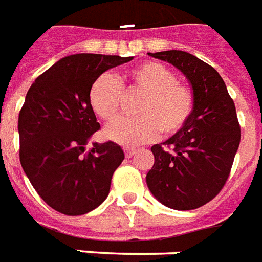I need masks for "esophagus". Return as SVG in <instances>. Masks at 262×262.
I'll list each match as a JSON object with an SVG mask.
<instances>
[{"label":"esophagus","mask_w":262,"mask_h":262,"mask_svg":"<svg viewBox=\"0 0 262 262\" xmlns=\"http://www.w3.org/2000/svg\"><path fill=\"white\" fill-rule=\"evenodd\" d=\"M133 154H135V150H133V148H125V156L127 157V158H130Z\"/></svg>","instance_id":"esophagus-1"}]
</instances>
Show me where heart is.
<instances>
[{"instance_id": "b5f03b06", "label": "heart", "mask_w": 262, "mask_h": 262, "mask_svg": "<svg viewBox=\"0 0 262 262\" xmlns=\"http://www.w3.org/2000/svg\"><path fill=\"white\" fill-rule=\"evenodd\" d=\"M141 94L135 106L136 118L114 122L105 136L122 146L133 147L151 141L161 132L162 137L179 133L194 110V93L186 83L176 80V73L160 62H144L122 76L102 73L93 82L89 102L102 121L112 122L122 110L125 96Z\"/></svg>"}]
</instances>
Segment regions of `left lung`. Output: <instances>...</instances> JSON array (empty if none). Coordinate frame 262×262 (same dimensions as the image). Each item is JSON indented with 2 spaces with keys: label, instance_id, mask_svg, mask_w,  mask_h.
Returning <instances> with one entry per match:
<instances>
[{
  "label": "left lung",
  "instance_id": "1",
  "mask_svg": "<svg viewBox=\"0 0 262 262\" xmlns=\"http://www.w3.org/2000/svg\"><path fill=\"white\" fill-rule=\"evenodd\" d=\"M150 55L187 77L194 110L179 133L151 147L154 165L146 176L147 186L169 208L195 210L212 200L229 178L240 144L234 102L220 73L194 55L178 50Z\"/></svg>",
  "mask_w": 262,
  "mask_h": 262
}]
</instances>
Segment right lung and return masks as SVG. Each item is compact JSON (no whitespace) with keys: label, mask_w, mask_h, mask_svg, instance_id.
<instances>
[{"label":"right lung","mask_w":262,"mask_h":262,"mask_svg":"<svg viewBox=\"0 0 262 262\" xmlns=\"http://www.w3.org/2000/svg\"><path fill=\"white\" fill-rule=\"evenodd\" d=\"M133 57L75 54L34 80L19 112L20 164L38 195L65 215L90 212L105 200L125 158L114 141H87L100 129L89 102L93 82Z\"/></svg>","instance_id":"1"}]
</instances>
